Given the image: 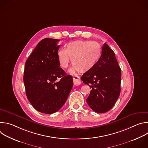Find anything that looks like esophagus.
Masks as SVG:
<instances>
[{"mask_svg": "<svg viewBox=\"0 0 148 148\" xmlns=\"http://www.w3.org/2000/svg\"><path fill=\"white\" fill-rule=\"evenodd\" d=\"M73 82L74 86H79L81 83V81L80 78L78 76H73Z\"/></svg>", "mask_w": 148, "mask_h": 148, "instance_id": "34e87169", "label": "esophagus"}]
</instances>
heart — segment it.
<instances>
[{"instance_id": "b5f03b06", "label": "heart", "mask_w": 148, "mask_h": 148, "mask_svg": "<svg viewBox=\"0 0 148 148\" xmlns=\"http://www.w3.org/2000/svg\"><path fill=\"white\" fill-rule=\"evenodd\" d=\"M101 56L100 47L92 41L77 40L70 42L66 48L61 49L57 52L60 66L66 69L72 59L73 66L69 72L84 73L91 70L98 62Z\"/></svg>"}]
</instances>
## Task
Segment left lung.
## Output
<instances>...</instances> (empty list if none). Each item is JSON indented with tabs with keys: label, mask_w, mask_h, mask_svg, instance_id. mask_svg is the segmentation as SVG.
Instances as JSON below:
<instances>
[{
	"label": "left lung",
	"mask_w": 148,
	"mask_h": 148,
	"mask_svg": "<svg viewBox=\"0 0 148 148\" xmlns=\"http://www.w3.org/2000/svg\"><path fill=\"white\" fill-rule=\"evenodd\" d=\"M81 79L91 88L87 102L94 111L107 112L114 107L121 92V70L114 51L107 44L102 46L97 64Z\"/></svg>",
	"instance_id": "left-lung-1"
}]
</instances>
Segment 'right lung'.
Segmentation results:
<instances>
[{
	"label": "right lung",
	"mask_w": 148,
	"mask_h": 148,
	"mask_svg": "<svg viewBox=\"0 0 148 148\" xmlns=\"http://www.w3.org/2000/svg\"><path fill=\"white\" fill-rule=\"evenodd\" d=\"M59 41L49 38L41 40L25 63L23 81L26 96L32 106L41 113L58 111L73 86L72 76L60 67Z\"/></svg>",
	"instance_id": "add662e5"
}]
</instances>
